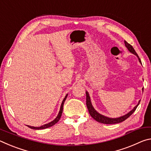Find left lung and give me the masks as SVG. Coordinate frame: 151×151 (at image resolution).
Listing matches in <instances>:
<instances>
[{"mask_svg": "<svg viewBox=\"0 0 151 151\" xmlns=\"http://www.w3.org/2000/svg\"><path fill=\"white\" fill-rule=\"evenodd\" d=\"M124 44L125 46H126L127 48H128V50H129L130 52H132V54H134L137 56L139 58V62L141 63V61H140V59L139 56H138L137 53L135 52L134 49L133 48V47H132V45H131L130 44H129L127 41H125L124 40ZM142 91H143V88H142ZM86 106H87V109L88 110V112H89V114H91V116L93 117V118L95 120V121H98L99 122H101V123H103V124H116V123H119V122H121L122 121H124L126 120L127 119L129 118V117L131 115V114L133 113V112L135 111V110L137 108V106H139V104L140 103V101L139 102V104H137L136 106H134V108L132 110V111H130L129 113H127V114H125V115L121 116V117H119V118H116V119H112V118H109V117H106V116H104L103 115H102V114H99V112H97L93 108V105H92L91 104V99H90V96H89V94L88 93V92H86Z\"/></svg>", "mask_w": 151, "mask_h": 151, "instance_id": "1", "label": "left lung"}]
</instances>
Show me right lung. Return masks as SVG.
<instances>
[{
    "mask_svg": "<svg viewBox=\"0 0 151 151\" xmlns=\"http://www.w3.org/2000/svg\"><path fill=\"white\" fill-rule=\"evenodd\" d=\"M67 95L68 94H66V95L65 96V99H63V101L62 102V104H61V106H60V111H59V113H58V116H57V118H56L54 121H52V122H49V123L48 124H44L42 125V126L40 127H30V126H29V125H27V127H29V128H30V129H37V130H39V129H47V128H48V127H50L53 126V125L55 124L57 122L59 121L61 116H62V113H63V105H64V103H65V101L66 100V97H67Z\"/></svg>",
    "mask_w": 151,
    "mask_h": 151,
    "instance_id": "1",
    "label": "right lung"
}]
</instances>
